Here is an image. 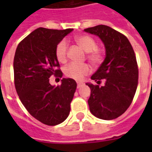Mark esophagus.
Returning <instances> with one entry per match:
<instances>
[{
	"label": "esophagus",
	"mask_w": 152,
	"mask_h": 152,
	"mask_svg": "<svg viewBox=\"0 0 152 152\" xmlns=\"http://www.w3.org/2000/svg\"><path fill=\"white\" fill-rule=\"evenodd\" d=\"M83 85V83H82V82H78V83H77V88H81Z\"/></svg>",
	"instance_id": "obj_1"
}]
</instances>
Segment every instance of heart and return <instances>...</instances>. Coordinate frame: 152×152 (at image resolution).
<instances>
[{"label": "heart", "instance_id": "heart-1", "mask_svg": "<svg viewBox=\"0 0 152 152\" xmlns=\"http://www.w3.org/2000/svg\"><path fill=\"white\" fill-rule=\"evenodd\" d=\"M75 40L79 46L88 53L87 57L93 65H99L103 60L102 53L97 49V43L91 37L81 34L75 37ZM55 56L57 61L64 63L68 57V44L65 40H61L57 44L55 47ZM65 76L76 80H82L83 77L91 72V67L89 64L70 63L64 69Z\"/></svg>", "mask_w": 152, "mask_h": 152}]
</instances>
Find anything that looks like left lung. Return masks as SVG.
Returning <instances> with one entry per match:
<instances>
[{"mask_svg":"<svg viewBox=\"0 0 152 152\" xmlns=\"http://www.w3.org/2000/svg\"><path fill=\"white\" fill-rule=\"evenodd\" d=\"M84 31L99 37L106 48V58L91 77L98 84L87 83L91 89L90 111L98 118L113 120L127 110L134 98L139 78L136 55L129 39L108 26ZM102 81L105 84L99 86Z\"/></svg>","mask_w":152,"mask_h":152,"instance_id":"obj_1","label":"left lung"}]
</instances>
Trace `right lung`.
Here are the masks:
<instances>
[{
    "label": "right lung",
    "mask_w": 152,
    "mask_h": 152,
    "mask_svg": "<svg viewBox=\"0 0 152 152\" xmlns=\"http://www.w3.org/2000/svg\"><path fill=\"white\" fill-rule=\"evenodd\" d=\"M72 31L39 27L20 42L14 57V83L20 101L32 117L50 126L68 118L76 89L73 79L63 78L57 87L49 80L62 77L55 47Z\"/></svg>",
    "instance_id": "obj_1"
}]
</instances>
